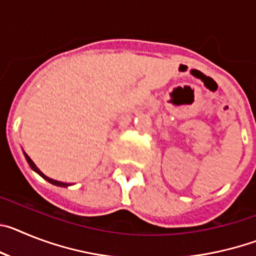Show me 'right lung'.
<instances>
[{"instance_id":"right-lung-1","label":"right lung","mask_w":256,"mask_h":256,"mask_svg":"<svg viewBox=\"0 0 256 256\" xmlns=\"http://www.w3.org/2000/svg\"><path fill=\"white\" fill-rule=\"evenodd\" d=\"M24 156H26V162H28V164L30 165V168L33 169V170L34 172H37L38 174H40V177L42 178H44V180H47V182H50V183H52V184H55V186H60V187H68V186H70L69 183H64V182H58V180H52V178H48L47 177V176H44V173H42V172L40 170V169L37 168V165L34 164V162H33V160L30 159V158H29L28 155H26V152H24Z\"/></svg>"}]
</instances>
